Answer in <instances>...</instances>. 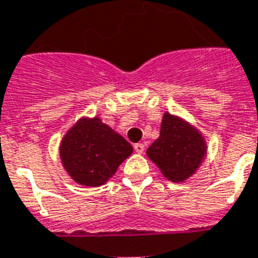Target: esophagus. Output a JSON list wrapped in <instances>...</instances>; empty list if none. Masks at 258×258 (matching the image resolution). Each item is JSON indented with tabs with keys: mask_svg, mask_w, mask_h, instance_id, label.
<instances>
[{
	"mask_svg": "<svg viewBox=\"0 0 258 258\" xmlns=\"http://www.w3.org/2000/svg\"><path fill=\"white\" fill-rule=\"evenodd\" d=\"M134 150H135L136 152H138V154H142V152H143V151H144V144L143 143L134 144Z\"/></svg>",
	"mask_w": 258,
	"mask_h": 258,
	"instance_id": "34e87169",
	"label": "esophagus"
}]
</instances>
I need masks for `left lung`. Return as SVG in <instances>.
Segmentation results:
<instances>
[{
    "mask_svg": "<svg viewBox=\"0 0 258 258\" xmlns=\"http://www.w3.org/2000/svg\"><path fill=\"white\" fill-rule=\"evenodd\" d=\"M205 150L199 131L167 112L163 116L160 136L151 144L147 155L167 179L179 183L196 171Z\"/></svg>",
    "mask_w": 258,
    "mask_h": 258,
    "instance_id": "1",
    "label": "left lung"
}]
</instances>
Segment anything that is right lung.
Returning <instances> with one entry per match:
<instances>
[{
  "instance_id": "right-lung-1",
  "label": "right lung",
  "mask_w": 258,
  "mask_h": 258,
  "mask_svg": "<svg viewBox=\"0 0 258 258\" xmlns=\"http://www.w3.org/2000/svg\"><path fill=\"white\" fill-rule=\"evenodd\" d=\"M131 154L133 146L99 118L79 120L60 144L64 168L77 183L89 187L106 183Z\"/></svg>"
}]
</instances>
